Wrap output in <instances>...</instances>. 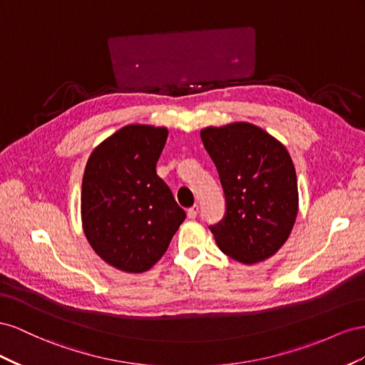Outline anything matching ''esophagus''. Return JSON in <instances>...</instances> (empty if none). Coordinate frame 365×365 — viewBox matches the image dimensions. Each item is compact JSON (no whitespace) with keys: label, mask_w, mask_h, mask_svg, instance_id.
<instances>
[{"label":"esophagus","mask_w":365,"mask_h":365,"mask_svg":"<svg viewBox=\"0 0 365 365\" xmlns=\"http://www.w3.org/2000/svg\"><path fill=\"white\" fill-rule=\"evenodd\" d=\"M197 214H199V205H194L188 210V218H195Z\"/></svg>","instance_id":"34e87169"}]
</instances>
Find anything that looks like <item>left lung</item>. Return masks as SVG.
<instances>
[{
    "label": "left lung",
    "mask_w": 365,
    "mask_h": 365,
    "mask_svg": "<svg viewBox=\"0 0 365 365\" xmlns=\"http://www.w3.org/2000/svg\"><path fill=\"white\" fill-rule=\"evenodd\" d=\"M200 136L226 200L223 218L210 226L218 247L246 264L272 257L298 212L297 174L284 145L246 122L207 127Z\"/></svg>",
    "instance_id": "left-lung-1"
}]
</instances>
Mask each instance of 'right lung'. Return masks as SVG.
Returning <instances> with one entry per match:
<instances>
[{"label":"right lung","instance_id":"1","mask_svg":"<svg viewBox=\"0 0 365 365\" xmlns=\"http://www.w3.org/2000/svg\"><path fill=\"white\" fill-rule=\"evenodd\" d=\"M166 138V128L127 125L96 147L86 166V237L101 258L123 272L151 269L186 218L155 171Z\"/></svg>","mask_w":365,"mask_h":365}]
</instances>
